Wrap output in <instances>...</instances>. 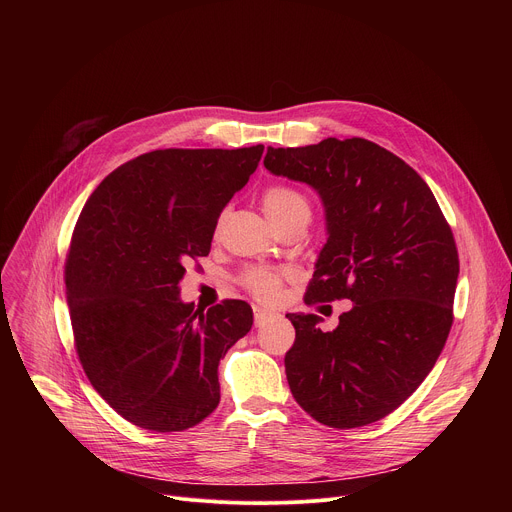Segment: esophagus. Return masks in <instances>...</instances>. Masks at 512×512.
Wrapping results in <instances>:
<instances>
[{
    "label": "esophagus",
    "mask_w": 512,
    "mask_h": 512,
    "mask_svg": "<svg viewBox=\"0 0 512 512\" xmlns=\"http://www.w3.org/2000/svg\"><path fill=\"white\" fill-rule=\"evenodd\" d=\"M253 316H255V326H257V328L263 326L265 322H269V320L273 318V314L267 312V310H263V308H253Z\"/></svg>",
    "instance_id": "1"
}]
</instances>
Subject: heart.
I'll list each match as a JSON object with an SVG mask.
<instances>
[{"instance_id":"heart-1","label":"heart","mask_w":512,"mask_h":512,"mask_svg":"<svg viewBox=\"0 0 512 512\" xmlns=\"http://www.w3.org/2000/svg\"><path fill=\"white\" fill-rule=\"evenodd\" d=\"M263 208L275 227L298 212H310V204L306 196L296 188L285 186V184L269 186L263 192ZM287 279H289L287 269L269 267V265H249L241 273V285L259 302H275Z\"/></svg>"}]
</instances>
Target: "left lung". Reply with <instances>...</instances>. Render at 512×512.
<instances>
[{
    "label": "left lung",
    "instance_id": "8db88e82",
    "mask_svg": "<svg viewBox=\"0 0 512 512\" xmlns=\"http://www.w3.org/2000/svg\"><path fill=\"white\" fill-rule=\"evenodd\" d=\"M263 164L310 184L326 206L328 241L304 302L354 304L332 332L314 314H285L296 328L289 391L328 427L379 421L423 383L448 340L460 273L454 233L423 178L369 139L267 148Z\"/></svg>",
    "mask_w": 512,
    "mask_h": 512
}]
</instances>
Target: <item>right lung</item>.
I'll list each match as a JSON object with an SVG mask.
<instances>
[{
    "instance_id": "add662e5",
    "label": "right lung",
    "mask_w": 512,
    "mask_h": 512,
    "mask_svg": "<svg viewBox=\"0 0 512 512\" xmlns=\"http://www.w3.org/2000/svg\"><path fill=\"white\" fill-rule=\"evenodd\" d=\"M263 145L156 150L113 170L87 200L64 263L83 371L129 423L184 431L221 401L218 362L253 326L243 300L196 310L178 283L210 253L216 221Z\"/></svg>"
}]
</instances>
